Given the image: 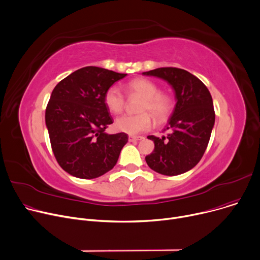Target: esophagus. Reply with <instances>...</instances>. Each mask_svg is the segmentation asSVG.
<instances>
[{
    "label": "esophagus",
    "instance_id": "esophagus-1",
    "mask_svg": "<svg viewBox=\"0 0 260 260\" xmlns=\"http://www.w3.org/2000/svg\"><path fill=\"white\" fill-rule=\"evenodd\" d=\"M142 140H144L143 136H133V135L129 136V142H136V141H142Z\"/></svg>",
    "mask_w": 260,
    "mask_h": 260
}]
</instances>
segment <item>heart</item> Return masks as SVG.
I'll list each match as a JSON object with an SVG mask.
<instances>
[{"label": "heart", "mask_w": 260, "mask_h": 260, "mask_svg": "<svg viewBox=\"0 0 260 260\" xmlns=\"http://www.w3.org/2000/svg\"><path fill=\"white\" fill-rule=\"evenodd\" d=\"M126 90L130 95L136 94L144 99L139 109L143 113L137 115L125 114L117 117L114 123L117 131L130 135L141 134L150 130L153 124L149 113L157 123H162L171 114L173 109L171 98L159 92V88L154 82L143 78L134 79L126 85ZM104 103L111 113L118 114L124 109L126 99L117 86H111L105 92Z\"/></svg>", "instance_id": "heart-1"}]
</instances>
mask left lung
Returning a JSON list of instances; mask_svg holds the SVG:
<instances>
[{"instance_id": "obj_1", "label": "left lung", "mask_w": 260, "mask_h": 260, "mask_svg": "<svg viewBox=\"0 0 260 260\" xmlns=\"http://www.w3.org/2000/svg\"><path fill=\"white\" fill-rule=\"evenodd\" d=\"M156 76L174 90L176 104L164 131L167 136L149 135L154 150L146 156L152 170L168 176L182 174L200 161L209 144L215 112L206 85L187 70L164 67L143 72Z\"/></svg>"}]
</instances>
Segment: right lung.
<instances>
[{"mask_svg": "<svg viewBox=\"0 0 260 260\" xmlns=\"http://www.w3.org/2000/svg\"><path fill=\"white\" fill-rule=\"evenodd\" d=\"M126 75L88 66L72 72L54 87L45 120L53 154L70 175L96 178L116 165L128 135L105 132L113 121L104 95Z\"/></svg>", "mask_w": 260, "mask_h": 260, "instance_id": "obj_1", "label": "right lung"}]
</instances>
